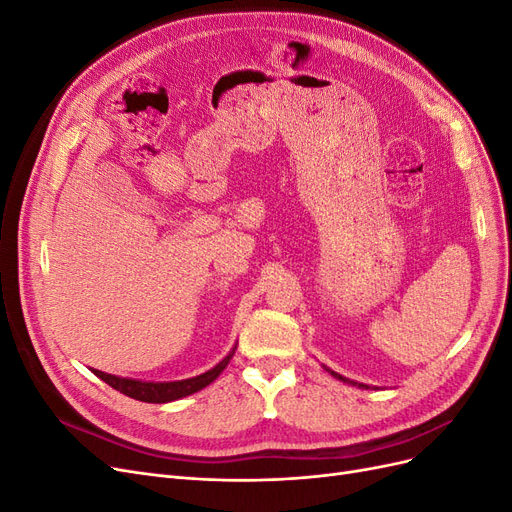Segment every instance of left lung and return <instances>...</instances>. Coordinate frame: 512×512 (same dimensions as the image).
<instances>
[{
	"mask_svg": "<svg viewBox=\"0 0 512 512\" xmlns=\"http://www.w3.org/2000/svg\"><path fill=\"white\" fill-rule=\"evenodd\" d=\"M324 367V365H322ZM324 369H327L329 371V374L333 376V378H337V380H342V382H348V384H352V386H359V389H369V386L367 384H361V382H354V380H348V378H344V376H339L337 374V371H333V369H329V367H324Z\"/></svg>",
	"mask_w": 512,
	"mask_h": 512,
	"instance_id": "obj_1",
	"label": "left lung"
}]
</instances>
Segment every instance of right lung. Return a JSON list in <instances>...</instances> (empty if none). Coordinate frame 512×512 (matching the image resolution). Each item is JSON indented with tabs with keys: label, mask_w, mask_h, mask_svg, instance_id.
I'll return each instance as SVG.
<instances>
[{
	"label": "right lung",
	"mask_w": 512,
	"mask_h": 512,
	"mask_svg": "<svg viewBox=\"0 0 512 512\" xmlns=\"http://www.w3.org/2000/svg\"><path fill=\"white\" fill-rule=\"evenodd\" d=\"M235 350H237V346L232 348L218 365L205 371V374L194 376V378H185V380H173V382H147V380H134V378L104 374V371H100V369H91V371H94V374L100 380H104L108 386H113L115 391L128 395L132 399L147 401V404H168V401H175V399L203 391L205 386H209L226 369Z\"/></svg>",
	"instance_id": "obj_1"
}]
</instances>
